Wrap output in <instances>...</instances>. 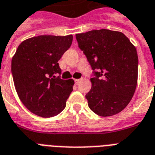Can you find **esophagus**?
I'll return each mask as SVG.
<instances>
[{"label": "esophagus", "mask_w": 155, "mask_h": 155, "mask_svg": "<svg viewBox=\"0 0 155 155\" xmlns=\"http://www.w3.org/2000/svg\"><path fill=\"white\" fill-rule=\"evenodd\" d=\"M80 79H78V80H75V84H76V85H77L78 84L80 83Z\"/></svg>", "instance_id": "esophagus-1"}]
</instances>
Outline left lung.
Returning a JSON list of instances; mask_svg holds the SVG:
<instances>
[{"mask_svg": "<svg viewBox=\"0 0 155 155\" xmlns=\"http://www.w3.org/2000/svg\"><path fill=\"white\" fill-rule=\"evenodd\" d=\"M78 46L92 69V88L85 97L90 109L101 117L120 113L137 87V50L123 33L95 30L75 35Z\"/></svg>", "mask_w": 155, "mask_h": 155, "instance_id": "8db88e82", "label": "left lung"}]
</instances>
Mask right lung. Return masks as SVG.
<instances>
[{"mask_svg":"<svg viewBox=\"0 0 155 155\" xmlns=\"http://www.w3.org/2000/svg\"><path fill=\"white\" fill-rule=\"evenodd\" d=\"M73 36L40 35L23 41L12 59L11 71L21 101L42 117L65 108L74 80H63L58 61L72 43Z\"/></svg>","mask_w":155,"mask_h":155,"instance_id":"obj_1","label":"right lung"}]
</instances>
